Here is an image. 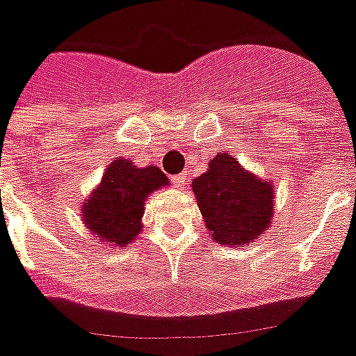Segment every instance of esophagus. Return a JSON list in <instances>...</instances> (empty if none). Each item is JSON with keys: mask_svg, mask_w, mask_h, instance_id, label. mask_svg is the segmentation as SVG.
<instances>
[{"mask_svg": "<svg viewBox=\"0 0 356 356\" xmlns=\"http://www.w3.org/2000/svg\"><path fill=\"white\" fill-rule=\"evenodd\" d=\"M171 183H173V186H177V188H185L188 185V175L186 173H179V175L171 179Z\"/></svg>", "mask_w": 356, "mask_h": 356, "instance_id": "1", "label": "esophagus"}]
</instances>
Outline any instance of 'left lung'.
<instances>
[{"mask_svg":"<svg viewBox=\"0 0 356 356\" xmlns=\"http://www.w3.org/2000/svg\"><path fill=\"white\" fill-rule=\"evenodd\" d=\"M193 193L217 244L244 246L268 229L275 206L273 183L248 173L227 152L217 154L209 170L194 179Z\"/></svg>","mask_w":356,"mask_h":356,"instance_id":"obj_1","label":"left lung"}]
</instances>
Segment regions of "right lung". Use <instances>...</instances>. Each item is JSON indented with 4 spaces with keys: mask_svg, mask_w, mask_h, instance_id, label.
<instances>
[{
    "mask_svg": "<svg viewBox=\"0 0 356 356\" xmlns=\"http://www.w3.org/2000/svg\"><path fill=\"white\" fill-rule=\"evenodd\" d=\"M165 183L168 177L154 165L135 168L124 158L114 160L106 168L99 188L86 202L83 221L101 240L127 248L140 232L147 196Z\"/></svg>",
    "mask_w": 356,
    "mask_h": 356,
    "instance_id": "obj_1",
    "label": "right lung"
}]
</instances>
